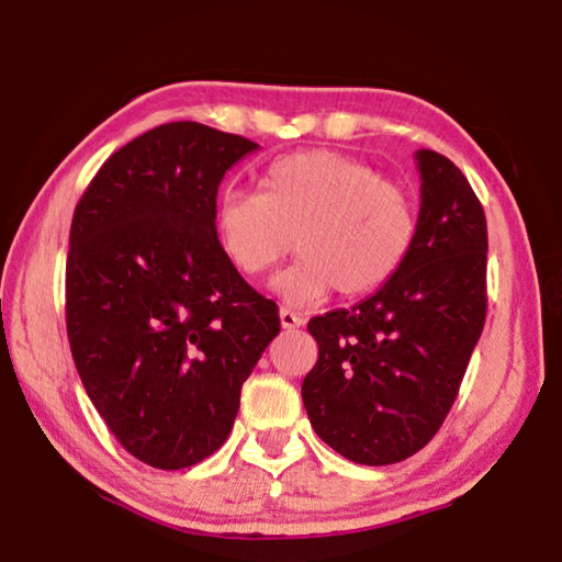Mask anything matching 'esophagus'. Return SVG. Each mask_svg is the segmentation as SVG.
Returning a JSON list of instances; mask_svg holds the SVG:
<instances>
[{
    "label": "esophagus",
    "mask_w": 562,
    "mask_h": 562,
    "mask_svg": "<svg viewBox=\"0 0 562 562\" xmlns=\"http://www.w3.org/2000/svg\"><path fill=\"white\" fill-rule=\"evenodd\" d=\"M280 326L282 328H300V326H305V318L300 313H292V311H288V307H282L280 311Z\"/></svg>",
    "instance_id": "esophagus-1"
}]
</instances>
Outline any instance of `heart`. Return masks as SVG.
<instances>
[{
    "instance_id": "heart-1",
    "label": "heart",
    "mask_w": 562,
    "mask_h": 562,
    "mask_svg": "<svg viewBox=\"0 0 562 562\" xmlns=\"http://www.w3.org/2000/svg\"><path fill=\"white\" fill-rule=\"evenodd\" d=\"M415 201L357 157L307 149L274 160L262 191L228 186L213 201V236L244 278H262L292 247L297 262L272 280L290 305L338 290L367 295L390 282L413 249Z\"/></svg>"
}]
</instances>
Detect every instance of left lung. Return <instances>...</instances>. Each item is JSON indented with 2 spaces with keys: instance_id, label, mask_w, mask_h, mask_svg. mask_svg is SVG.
Returning <instances> with one entry per match:
<instances>
[{
  "instance_id": "left-lung-1",
  "label": "left lung",
  "mask_w": 562,
  "mask_h": 562,
  "mask_svg": "<svg viewBox=\"0 0 562 562\" xmlns=\"http://www.w3.org/2000/svg\"><path fill=\"white\" fill-rule=\"evenodd\" d=\"M420 213L394 278L307 323L318 361L303 379L313 430L336 453L390 465L428 446L453 407L486 321V216L448 157L417 149Z\"/></svg>"
}]
</instances>
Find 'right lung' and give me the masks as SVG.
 Segmentation results:
<instances>
[{
  "instance_id": "add662e5",
  "label": "right lung",
  "mask_w": 562,
  "mask_h": 562,
  "mask_svg": "<svg viewBox=\"0 0 562 562\" xmlns=\"http://www.w3.org/2000/svg\"><path fill=\"white\" fill-rule=\"evenodd\" d=\"M259 145L199 122L155 126L101 165L70 224L66 323L114 438L178 471L224 446L278 305L221 255L213 201Z\"/></svg>"
}]
</instances>
